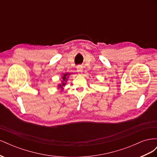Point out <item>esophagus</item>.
<instances>
[{
  "label": "esophagus",
  "mask_w": 157,
  "mask_h": 157,
  "mask_svg": "<svg viewBox=\"0 0 157 157\" xmlns=\"http://www.w3.org/2000/svg\"><path fill=\"white\" fill-rule=\"evenodd\" d=\"M77 71V73H78V75H81L82 74V71H83V69H82V67L81 65H78V66Z\"/></svg>",
  "instance_id": "34e87169"
}]
</instances>
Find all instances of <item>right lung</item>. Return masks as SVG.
I'll use <instances>...</instances> for the list:
<instances>
[{"label":"right lung","instance_id":"obj_1","mask_svg":"<svg viewBox=\"0 0 157 157\" xmlns=\"http://www.w3.org/2000/svg\"><path fill=\"white\" fill-rule=\"evenodd\" d=\"M70 73H65L63 75V76L62 77V79L63 80L61 81V84H59L58 85V88H63V87L65 86V84H66V81L67 80V78H69V77H67V75H69Z\"/></svg>","mask_w":157,"mask_h":157}]
</instances>
